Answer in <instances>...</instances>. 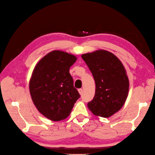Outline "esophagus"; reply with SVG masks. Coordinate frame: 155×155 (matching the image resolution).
Returning a JSON list of instances; mask_svg holds the SVG:
<instances>
[{"label":"esophagus","mask_w":155,"mask_h":155,"mask_svg":"<svg viewBox=\"0 0 155 155\" xmlns=\"http://www.w3.org/2000/svg\"><path fill=\"white\" fill-rule=\"evenodd\" d=\"M78 92H79V93L80 95H82V93H83V89L82 88H79V89H78Z\"/></svg>","instance_id":"34e87169"}]
</instances>
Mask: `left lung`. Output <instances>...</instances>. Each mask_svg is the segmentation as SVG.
<instances>
[{"instance_id": "8db88e82", "label": "left lung", "mask_w": 155, "mask_h": 155, "mask_svg": "<svg viewBox=\"0 0 155 155\" xmlns=\"http://www.w3.org/2000/svg\"><path fill=\"white\" fill-rule=\"evenodd\" d=\"M95 82V93L88 107L94 115L108 117L127 98L129 81L122 63L112 53L99 50L82 55Z\"/></svg>"}]
</instances>
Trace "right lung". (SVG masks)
<instances>
[{"mask_svg": "<svg viewBox=\"0 0 155 155\" xmlns=\"http://www.w3.org/2000/svg\"><path fill=\"white\" fill-rule=\"evenodd\" d=\"M76 60L71 54L53 51L39 61L33 71L29 82L33 102L51 120L67 118L80 97L69 73Z\"/></svg>", "mask_w": 155, "mask_h": 155, "instance_id": "add662e5", "label": "right lung"}]
</instances>
